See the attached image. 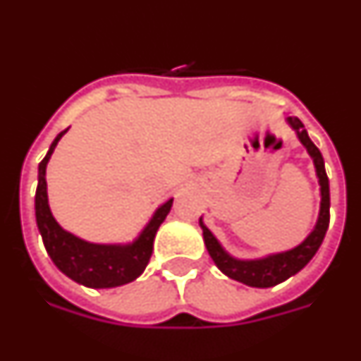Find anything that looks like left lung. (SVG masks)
<instances>
[{
	"mask_svg": "<svg viewBox=\"0 0 361 361\" xmlns=\"http://www.w3.org/2000/svg\"><path fill=\"white\" fill-rule=\"evenodd\" d=\"M289 124L293 130H296L300 142L307 148L309 155L312 157L314 168H317L318 183H320V193H322V202H320V216L307 238L300 245H296L295 250L283 251V253L269 255L266 258H258V260H237V258L229 257L222 245L219 244L213 233L209 231L200 220V228H202L204 235V244L208 247L209 257L213 258V262L216 264L224 275L229 279L238 280V282L251 286V288H273L276 283L288 280L289 276L296 275L300 269H304L309 264L314 255H317L318 247L324 242L325 233L329 228V206H331V197H329V178L325 173V164L324 157H322L320 149L314 146V142L309 139L307 132H305L304 124L298 117H288Z\"/></svg>",
	"mask_w": 361,
	"mask_h": 361,
	"instance_id": "left-lung-1",
	"label": "left lung"
}]
</instances>
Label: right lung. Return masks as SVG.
<instances>
[{
    "label": "right lung",
    "mask_w": 361,
    "mask_h": 361,
    "mask_svg": "<svg viewBox=\"0 0 361 361\" xmlns=\"http://www.w3.org/2000/svg\"><path fill=\"white\" fill-rule=\"evenodd\" d=\"M68 128L63 130L54 139L49 153L39 162V175H37L36 190V222L41 233L47 253L50 255L52 262L57 269L65 273L73 282L82 283L86 288L104 289L117 288L123 283H128L142 275L149 262L153 251V238L159 226L164 222L166 215L170 213L173 199H170L155 212L149 224L139 235L135 242L126 245L111 244H90L73 237L72 233L65 231L57 224L49 208V197H47V162L56 149L57 142Z\"/></svg>",
    "instance_id": "right-lung-1"
}]
</instances>
